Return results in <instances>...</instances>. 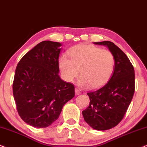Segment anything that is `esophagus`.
Masks as SVG:
<instances>
[{
	"label": "esophagus",
	"mask_w": 147,
	"mask_h": 147,
	"mask_svg": "<svg viewBox=\"0 0 147 147\" xmlns=\"http://www.w3.org/2000/svg\"><path fill=\"white\" fill-rule=\"evenodd\" d=\"M75 93H76V95H80V94H81L82 92L80 89H78V88H76L75 89Z\"/></svg>",
	"instance_id": "esophagus-1"
}]
</instances>
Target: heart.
Masks as SVG:
<instances>
[{"label": "heart", "instance_id": "1", "mask_svg": "<svg viewBox=\"0 0 147 147\" xmlns=\"http://www.w3.org/2000/svg\"><path fill=\"white\" fill-rule=\"evenodd\" d=\"M69 55L60 57L59 66L63 80L71 82L79 76L78 84L82 87L96 88L108 81L115 66L114 54L108 49L90 45H76Z\"/></svg>", "mask_w": 147, "mask_h": 147}]
</instances>
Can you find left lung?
<instances>
[{"label":"left lung","instance_id":"left-lung-1","mask_svg":"<svg viewBox=\"0 0 147 147\" xmlns=\"http://www.w3.org/2000/svg\"><path fill=\"white\" fill-rule=\"evenodd\" d=\"M106 45L115 58L114 73L100 89L88 92L90 102L82 111L84 120L94 129L106 130L121 122L135 90L134 67L127 56L111 41L94 43Z\"/></svg>","mask_w":147,"mask_h":147}]
</instances>
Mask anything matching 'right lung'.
Masks as SVG:
<instances>
[{"mask_svg": "<svg viewBox=\"0 0 147 147\" xmlns=\"http://www.w3.org/2000/svg\"><path fill=\"white\" fill-rule=\"evenodd\" d=\"M61 44L44 41L28 51L16 67L13 92L18 113L26 123L46 128L57 120L62 108L75 96V87L62 80Z\"/></svg>", "mask_w": 147, "mask_h": 147, "instance_id": "1", "label": "right lung"}]
</instances>
